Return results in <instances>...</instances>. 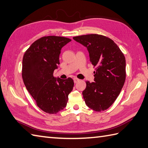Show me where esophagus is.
<instances>
[{
  "label": "esophagus",
  "mask_w": 148,
  "mask_h": 148,
  "mask_svg": "<svg viewBox=\"0 0 148 148\" xmlns=\"http://www.w3.org/2000/svg\"><path fill=\"white\" fill-rule=\"evenodd\" d=\"M73 79H74V82L75 83H76L78 82V81H80L79 79H77V78H76V77H74Z\"/></svg>",
  "instance_id": "34e87169"
}]
</instances>
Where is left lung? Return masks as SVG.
<instances>
[{
  "label": "left lung",
  "instance_id": "left-lung-1",
  "mask_svg": "<svg viewBox=\"0 0 148 148\" xmlns=\"http://www.w3.org/2000/svg\"><path fill=\"white\" fill-rule=\"evenodd\" d=\"M87 48L92 64L95 67L93 82L86 81L83 92L87 106L95 111H105L117 99L126 78L124 55L111 39L98 34L74 37Z\"/></svg>",
  "mask_w": 148,
  "mask_h": 148
}]
</instances>
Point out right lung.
<instances>
[{"instance_id":"right-lung-1","label":"right lung","mask_w":148,"mask_h":148,"mask_svg":"<svg viewBox=\"0 0 148 148\" xmlns=\"http://www.w3.org/2000/svg\"><path fill=\"white\" fill-rule=\"evenodd\" d=\"M71 39L64 37H43L32 44L25 53L22 77L28 92L37 106L49 114L64 109L74 87L71 77L62 79L53 76L60 64L61 49Z\"/></svg>"}]
</instances>
